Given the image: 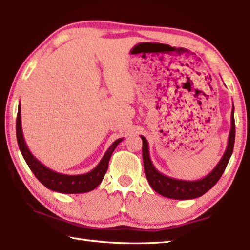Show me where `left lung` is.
Masks as SVG:
<instances>
[{
    "mask_svg": "<svg viewBox=\"0 0 250 250\" xmlns=\"http://www.w3.org/2000/svg\"><path fill=\"white\" fill-rule=\"evenodd\" d=\"M142 139V158L143 167H145V173L146 180L149 181L151 188L154 189L160 195L173 200H193V198L200 197L208 192L213 186L217 183L221 179L222 174L225 171L229 159L234 150L235 143V118H234V104L231 109V128L228 135V143L223 154L222 159L219 160L217 166L210 171L205 177L195 181H183L172 179L156 170L152 163L149 153V145L146 139L141 135Z\"/></svg>",
    "mask_w": 250,
    "mask_h": 250,
    "instance_id": "8db88e82",
    "label": "left lung"
}]
</instances>
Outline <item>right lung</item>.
Masks as SVG:
<instances>
[{"label":"right lung","mask_w":250,"mask_h":250,"mask_svg":"<svg viewBox=\"0 0 250 250\" xmlns=\"http://www.w3.org/2000/svg\"><path fill=\"white\" fill-rule=\"evenodd\" d=\"M16 138H18L21 153H22L25 162L27 163L34 175L37 177V180L46 188L52 189V191L64 194H80L95 189L101 183V181L104 180L105 172L108 170L109 160L111 158L112 152L115 151L117 146L124 140V138H121L113 142L94 170L84 173V174L68 175L50 170L43 163L40 162L32 154V152L28 150L26 142L24 140L22 122H21V104H19L18 118H16Z\"/></svg>","instance_id":"1"}]
</instances>
